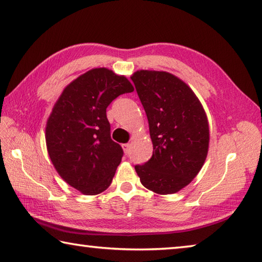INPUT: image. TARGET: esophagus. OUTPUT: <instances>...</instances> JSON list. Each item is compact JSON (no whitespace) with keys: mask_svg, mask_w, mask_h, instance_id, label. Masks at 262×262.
Listing matches in <instances>:
<instances>
[{"mask_svg":"<svg viewBox=\"0 0 262 262\" xmlns=\"http://www.w3.org/2000/svg\"><path fill=\"white\" fill-rule=\"evenodd\" d=\"M130 144H124V145H122V147H123V149H124V152H125L126 154L128 153V150H130Z\"/></svg>","mask_w":262,"mask_h":262,"instance_id":"esophagus-1","label":"esophagus"}]
</instances>
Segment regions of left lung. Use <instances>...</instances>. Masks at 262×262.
I'll use <instances>...</instances> for the list:
<instances>
[{
	"instance_id": "obj_1",
	"label": "left lung",
	"mask_w": 262,
	"mask_h": 262,
	"mask_svg": "<svg viewBox=\"0 0 262 262\" xmlns=\"http://www.w3.org/2000/svg\"><path fill=\"white\" fill-rule=\"evenodd\" d=\"M147 115L153 155L135 169L146 189L176 193L198 175L207 157V116L189 86L164 71L140 70L131 77Z\"/></svg>"
}]
</instances>
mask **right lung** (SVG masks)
Listing matches in <instances>:
<instances>
[{"label":"right lung","instance_id":"right-lung-1","mask_svg":"<svg viewBox=\"0 0 262 262\" xmlns=\"http://www.w3.org/2000/svg\"><path fill=\"white\" fill-rule=\"evenodd\" d=\"M124 76L92 69L69 84L46 126V143L55 169L69 185L94 195L112 184L123 149L110 138L107 107L134 92Z\"/></svg>","mask_w":262,"mask_h":262}]
</instances>
